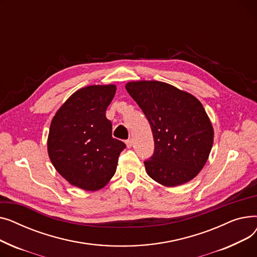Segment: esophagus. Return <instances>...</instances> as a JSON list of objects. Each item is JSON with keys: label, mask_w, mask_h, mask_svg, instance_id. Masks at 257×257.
<instances>
[{"label": "esophagus", "mask_w": 257, "mask_h": 257, "mask_svg": "<svg viewBox=\"0 0 257 257\" xmlns=\"http://www.w3.org/2000/svg\"><path fill=\"white\" fill-rule=\"evenodd\" d=\"M126 145H127L128 148H131V147H132V140H131V139L127 140V141H126Z\"/></svg>", "instance_id": "obj_1"}]
</instances>
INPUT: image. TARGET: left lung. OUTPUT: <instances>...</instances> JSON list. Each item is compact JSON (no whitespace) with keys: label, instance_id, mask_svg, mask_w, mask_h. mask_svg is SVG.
Listing matches in <instances>:
<instances>
[{"label":"left lung","instance_id":"1","mask_svg":"<svg viewBox=\"0 0 257 257\" xmlns=\"http://www.w3.org/2000/svg\"><path fill=\"white\" fill-rule=\"evenodd\" d=\"M126 89L149 120L154 153L144 161L156 182L177 186L204 167L213 143V129L203 105L193 94L159 81H138Z\"/></svg>","mask_w":257,"mask_h":257}]
</instances>
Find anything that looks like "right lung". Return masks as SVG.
Wrapping results in <instances>:
<instances>
[{"mask_svg": "<svg viewBox=\"0 0 257 257\" xmlns=\"http://www.w3.org/2000/svg\"><path fill=\"white\" fill-rule=\"evenodd\" d=\"M115 85H90L74 92L53 117L48 152L53 166L71 184L98 191L115 173L126 145L112 138L106 109Z\"/></svg>", "mask_w": 257, "mask_h": 257, "instance_id": "right-lung-1", "label": "right lung"}]
</instances>
